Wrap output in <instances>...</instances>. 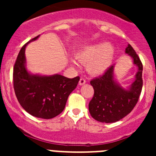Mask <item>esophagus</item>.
Wrapping results in <instances>:
<instances>
[{
    "mask_svg": "<svg viewBox=\"0 0 156 156\" xmlns=\"http://www.w3.org/2000/svg\"><path fill=\"white\" fill-rule=\"evenodd\" d=\"M85 83H86V81L84 79V78H81V79H80V81H79V85L80 86L84 85Z\"/></svg>",
    "mask_w": 156,
    "mask_h": 156,
    "instance_id": "obj_1",
    "label": "esophagus"
}]
</instances>
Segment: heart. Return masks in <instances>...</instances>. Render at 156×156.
<instances>
[{"mask_svg":"<svg viewBox=\"0 0 156 156\" xmlns=\"http://www.w3.org/2000/svg\"><path fill=\"white\" fill-rule=\"evenodd\" d=\"M115 54V48L108 43H97L88 45L80 50L76 58L86 65L87 72L92 75H101L111 67ZM73 65H76L72 60Z\"/></svg>","mask_w":156,"mask_h":156,"instance_id":"b5f03b06","label":"heart"}]
</instances>
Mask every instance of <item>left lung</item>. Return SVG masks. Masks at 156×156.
I'll return each instance as SVG.
<instances>
[{
  "mask_svg": "<svg viewBox=\"0 0 156 156\" xmlns=\"http://www.w3.org/2000/svg\"><path fill=\"white\" fill-rule=\"evenodd\" d=\"M125 53L130 56L137 68L134 80L124 87L115 75V64L101 77L90 81L94 95L89 103V112L95 120L103 123H113L127 115L136 106L143 87V65L133 48L128 44Z\"/></svg>",
  "mask_w": 156,
  "mask_h": 156,
  "instance_id": "8db88e82",
  "label": "left lung"
}]
</instances>
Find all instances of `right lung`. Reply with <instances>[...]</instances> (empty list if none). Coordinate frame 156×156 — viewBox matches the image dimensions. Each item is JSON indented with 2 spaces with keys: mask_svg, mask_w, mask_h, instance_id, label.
Returning <instances> with one entry per match:
<instances>
[{
  "mask_svg": "<svg viewBox=\"0 0 156 156\" xmlns=\"http://www.w3.org/2000/svg\"><path fill=\"white\" fill-rule=\"evenodd\" d=\"M39 36L20 50L13 68V87L19 103L28 113L36 118L50 119L63 111L69 94L76 88L80 78H69L59 74L43 75L28 70L26 48Z\"/></svg>",
  "mask_w": 156,
  "mask_h": 156,
  "instance_id": "obj_1",
  "label": "right lung"
}]
</instances>
